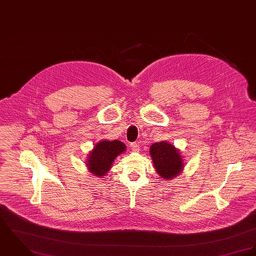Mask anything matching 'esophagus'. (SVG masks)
Masks as SVG:
<instances>
[{
	"mask_svg": "<svg viewBox=\"0 0 256 256\" xmlns=\"http://www.w3.org/2000/svg\"><path fill=\"white\" fill-rule=\"evenodd\" d=\"M130 148L134 152H140V144L138 142L130 143Z\"/></svg>",
	"mask_w": 256,
	"mask_h": 256,
	"instance_id": "obj_1",
	"label": "esophagus"
}]
</instances>
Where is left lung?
I'll return each instance as SVG.
<instances>
[{
    "instance_id": "obj_1",
    "label": "left lung",
    "mask_w": 256,
    "mask_h": 256,
    "mask_svg": "<svg viewBox=\"0 0 256 256\" xmlns=\"http://www.w3.org/2000/svg\"><path fill=\"white\" fill-rule=\"evenodd\" d=\"M150 155L156 172L162 178H174L184 169L180 151L169 142H156L151 145Z\"/></svg>"
}]
</instances>
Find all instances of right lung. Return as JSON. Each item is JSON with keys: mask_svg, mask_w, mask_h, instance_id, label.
Returning <instances> with one entry per match:
<instances>
[{"mask_svg": "<svg viewBox=\"0 0 256 256\" xmlns=\"http://www.w3.org/2000/svg\"><path fill=\"white\" fill-rule=\"evenodd\" d=\"M126 151V145L118 140H102L95 144L86 161L87 169L98 178L105 176L112 168L116 156Z\"/></svg>", "mask_w": 256, "mask_h": 256, "instance_id": "right-lung-1", "label": "right lung"}]
</instances>
